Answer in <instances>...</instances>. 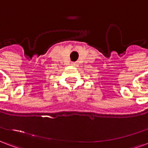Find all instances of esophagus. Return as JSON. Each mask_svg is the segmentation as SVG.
<instances>
[{
    "label": "esophagus",
    "mask_w": 148,
    "mask_h": 148,
    "mask_svg": "<svg viewBox=\"0 0 148 148\" xmlns=\"http://www.w3.org/2000/svg\"><path fill=\"white\" fill-rule=\"evenodd\" d=\"M72 66H77V63H72Z\"/></svg>",
    "instance_id": "34e87169"
}]
</instances>
